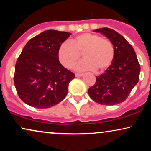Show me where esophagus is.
Instances as JSON below:
<instances>
[{
	"label": "esophagus",
	"instance_id": "esophagus-1",
	"mask_svg": "<svg viewBox=\"0 0 151 151\" xmlns=\"http://www.w3.org/2000/svg\"><path fill=\"white\" fill-rule=\"evenodd\" d=\"M75 76H76V77H82V76H83V74H82V73H76Z\"/></svg>",
	"mask_w": 151,
	"mask_h": 151
}]
</instances>
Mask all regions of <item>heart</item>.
<instances>
[{
  "label": "heart",
  "mask_w": 151,
  "mask_h": 151,
  "mask_svg": "<svg viewBox=\"0 0 151 151\" xmlns=\"http://www.w3.org/2000/svg\"><path fill=\"white\" fill-rule=\"evenodd\" d=\"M83 53L84 60L76 66L78 71H104L110 67L114 59L115 51L112 42L99 35L84 33L72 39L71 43L64 42L58 51L62 65L71 69Z\"/></svg>",
  "instance_id": "heart-1"
}]
</instances>
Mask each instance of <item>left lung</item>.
<instances>
[{
    "mask_svg": "<svg viewBox=\"0 0 151 151\" xmlns=\"http://www.w3.org/2000/svg\"><path fill=\"white\" fill-rule=\"evenodd\" d=\"M104 35L114 47V59L104 73L88 90L90 98L98 104L115 105L127 100L139 78L140 65L133 47L119 33L107 27L93 31Z\"/></svg>",
    "mask_w": 151,
    "mask_h": 151,
    "instance_id": "8db88e82",
    "label": "left lung"
}]
</instances>
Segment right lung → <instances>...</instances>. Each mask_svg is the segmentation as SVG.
Segmentation results:
<instances>
[{"instance_id":"add662e5","label":"right lung","mask_w":151,"mask_h":151,"mask_svg":"<svg viewBox=\"0 0 151 151\" xmlns=\"http://www.w3.org/2000/svg\"><path fill=\"white\" fill-rule=\"evenodd\" d=\"M71 33L47 30L28 41L15 66L14 84L29 106L47 109L67 96L75 74L60 63L58 51Z\"/></svg>"}]
</instances>
